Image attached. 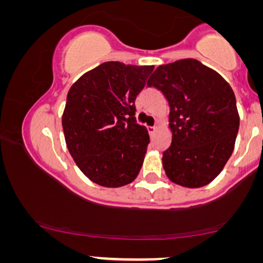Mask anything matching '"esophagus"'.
<instances>
[{
  "mask_svg": "<svg viewBox=\"0 0 263 263\" xmlns=\"http://www.w3.org/2000/svg\"><path fill=\"white\" fill-rule=\"evenodd\" d=\"M147 131H149L150 135H153L156 131V126H147Z\"/></svg>",
  "mask_w": 263,
  "mask_h": 263,
  "instance_id": "esophagus-1",
  "label": "esophagus"
}]
</instances>
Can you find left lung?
Instances as JSON below:
<instances>
[{
	"label": "left lung",
	"instance_id": "left-lung-1",
	"mask_svg": "<svg viewBox=\"0 0 263 263\" xmlns=\"http://www.w3.org/2000/svg\"><path fill=\"white\" fill-rule=\"evenodd\" d=\"M146 84L169 103L173 137L162 157L169 180L188 188L206 186L227 164L238 133L230 84L193 58L160 65Z\"/></svg>",
	"mask_w": 263,
	"mask_h": 263
}]
</instances>
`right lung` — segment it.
<instances>
[{"label":"right lung","instance_id":"1","mask_svg":"<svg viewBox=\"0 0 263 263\" xmlns=\"http://www.w3.org/2000/svg\"><path fill=\"white\" fill-rule=\"evenodd\" d=\"M153 70L106 62L69 89L62 117L66 146L81 172L100 186H125L142 168L150 138L137 124L135 101Z\"/></svg>","mask_w":263,"mask_h":263}]
</instances>
